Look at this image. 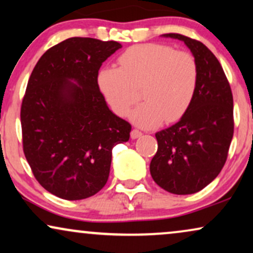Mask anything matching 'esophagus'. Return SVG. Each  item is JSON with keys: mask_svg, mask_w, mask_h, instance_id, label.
<instances>
[{"mask_svg": "<svg viewBox=\"0 0 253 253\" xmlns=\"http://www.w3.org/2000/svg\"><path fill=\"white\" fill-rule=\"evenodd\" d=\"M142 135V133L140 132L139 129H133L132 132H130V137H132V139H137V137H140Z\"/></svg>", "mask_w": 253, "mask_h": 253, "instance_id": "obj_1", "label": "esophagus"}]
</instances>
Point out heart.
I'll use <instances>...</instances> for the list:
<instances>
[{"label":"heart","mask_w":253,"mask_h":253,"mask_svg":"<svg viewBox=\"0 0 253 253\" xmlns=\"http://www.w3.org/2000/svg\"><path fill=\"white\" fill-rule=\"evenodd\" d=\"M119 68L106 66L98 72V87L112 111L126 117L139 101L145 103L130 114L143 128L175 123L187 113L198 86V66L193 55L165 44H140L118 59Z\"/></svg>","instance_id":"b5f03b06"}]
</instances>
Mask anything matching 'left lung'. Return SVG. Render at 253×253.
Instances as JSON below:
<instances>
[{
  "label": "left lung",
  "mask_w": 253,
  "mask_h": 253,
  "mask_svg": "<svg viewBox=\"0 0 253 253\" xmlns=\"http://www.w3.org/2000/svg\"><path fill=\"white\" fill-rule=\"evenodd\" d=\"M189 47L198 66V86L189 110L176 124L155 134L158 152L150 175L162 189L176 195L202 190L224 166L233 135V99L218 59L203 43L166 34Z\"/></svg>",
  "instance_id": "left-lung-1"
}]
</instances>
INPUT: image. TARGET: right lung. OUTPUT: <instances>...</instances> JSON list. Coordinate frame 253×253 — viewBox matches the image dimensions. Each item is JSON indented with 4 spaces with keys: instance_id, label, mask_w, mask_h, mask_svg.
I'll use <instances>...</instances> for the list:
<instances>
[{
    "instance_id": "obj_1",
    "label": "right lung",
    "mask_w": 253,
    "mask_h": 253,
    "mask_svg": "<svg viewBox=\"0 0 253 253\" xmlns=\"http://www.w3.org/2000/svg\"><path fill=\"white\" fill-rule=\"evenodd\" d=\"M120 47L68 38L41 57L29 78L21 107L24 155L42 187L63 200L103 189L112 149L129 139L132 126L108 108L97 83L101 64Z\"/></svg>"
}]
</instances>
